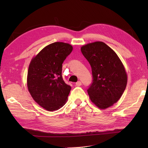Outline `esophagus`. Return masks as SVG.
Segmentation results:
<instances>
[{
	"mask_svg": "<svg viewBox=\"0 0 148 148\" xmlns=\"http://www.w3.org/2000/svg\"><path fill=\"white\" fill-rule=\"evenodd\" d=\"M76 85L77 86H79L81 85V81H77V83H76Z\"/></svg>",
	"mask_w": 148,
	"mask_h": 148,
	"instance_id": "obj_1",
	"label": "esophagus"
}]
</instances>
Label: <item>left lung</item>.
Masks as SVG:
<instances>
[{"label": "left lung", "mask_w": 148, "mask_h": 148, "mask_svg": "<svg viewBox=\"0 0 148 148\" xmlns=\"http://www.w3.org/2000/svg\"><path fill=\"white\" fill-rule=\"evenodd\" d=\"M81 53L91 65L93 83L88 90L90 99L100 109L117 102L126 88L127 74L117 54L101 41L83 45Z\"/></svg>", "instance_id": "8db88e82"}]
</instances>
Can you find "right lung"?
I'll return each mask as SVG.
<instances>
[{"mask_svg": "<svg viewBox=\"0 0 148 148\" xmlns=\"http://www.w3.org/2000/svg\"><path fill=\"white\" fill-rule=\"evenodd\" d=\"M72 49L68 43L53 42L31 60L28 90L35 102L47 111H56L67 102L71 87L63 79L62 64Z\"/></svg>", "mask_w": 148, "mask_h": 148, "instance_id": "1", "label": "right lung"}]
</instances>
